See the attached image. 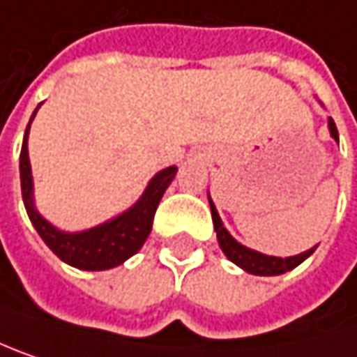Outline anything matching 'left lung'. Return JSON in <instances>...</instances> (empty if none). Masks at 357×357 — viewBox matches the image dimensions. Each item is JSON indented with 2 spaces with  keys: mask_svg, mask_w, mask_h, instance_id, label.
Listing matches in <instances>:
<instances>
[{
  "mask_svg": "<svg viewBox=\"0 0 357 357\" xmlns=\"http://www.w3.org/2000/svg\"><path fill=\"white\" fill-rule=\"evenodd\" d=\"M328 128H331L333 139L339 143V132H337V126H335L333 118H328ZM210 208H212V222H214V229H216V237H218V243H220L225 256H227L231 262H235L237 266H241L243 270L252 272V274H260V276L282 274V272H287V270H293L295 266H299V264H301L307 256H312L314 250H316V248H312V250H307V252H303V254H299V256H293V258H272V256L258 254V252H254V250L243 248L241 243H237V241L229 235V231L222 227V220H220V216H218V212H216L212 199H210Z\"/></svg>",
  "mask_w": 357,
  "mask_h": 357,
  "instance_id": "1",
  "label": "left lung"
}]
</instances>
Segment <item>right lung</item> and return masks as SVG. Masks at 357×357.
<instances>
[{
	"mask_svg": "<svg viewBox=\"0 0 357 357\" xmlns=\"http://www.w3.org/2000/svg\"><path fill=\"white\" fill-rule=\"evenodd\" d=\"M39 109V105H37ZM33 112V118L37 114ZM31 118V120H33ZM31 122L24 132L22 149H20V187H22V199L26 214L41 235V239L47 243V248L66 264L81 270H107L118 266L130 256H135L143 243L147 241L153 225V214L158 210V204L172 183L176 174V166L164 168L158 172L151 183L147 185L141 199L120 214L118 218L89 229L85 233H62L54 229L37 210L33 204V176H31V162H29V149H26V137H29Z\"/></svg>",
	"mask_w": 357,
	"mask_h": 357,
	"instance_id": "right-lung-1",
	"label": "right lung"
}]
</instances>
